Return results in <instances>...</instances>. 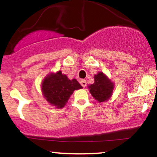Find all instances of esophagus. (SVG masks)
Masks as SVG:
<instances>
[{
    "instance_id": "obj_1",
    "label": "esophagus",
    "mask_w": 157,
    "mask_h": 157,
    "mask_svg": "<svg viewBox=\"0 0 157 157\" xmlns=\"http://www.w3.org/2000/svg\"><path fill=\"white\" fill-rule=\"evenodd\" d=\"M80 84H81V86H82V87L85 88L86 86V85H87V83H86V80H82L80 81Z\"/></svg>"
}]
</instances>
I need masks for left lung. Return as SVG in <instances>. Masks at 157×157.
<instances>
[{"instance_id": "8db88e82", "label": "left lung", "mask_w": 157, "mask_h": 157, "mask_svg": "<svg viewBox=\"0 0 157 157\" xmlns=\"http://www.w3.org/2000/svg\"><path fill=\"white\" fill-rule=\"evenodd\" d=\"M94 82L88 86L89 92L100 103L109 100L112 96L114 82H112L103 72L99 71L94 77Z\"/></svg>"}]
</instances>
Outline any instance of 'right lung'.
<instances>
[{
	"label": "right lung",
	"instance_id": "1",
	"mask_svg": "<svg viewBox=\"0 0 157 157\" xmlns=\"http://www.w3.org/2000/svg\"><path fill=\"white\" fill-rule=\"evenodd\" d=\"M82 89L76 79L69 80L61 71L46 75L41 83V91L50 105L62 109L67 103L75 90Z\"/></svg>",
	"mask_w": 157,
	"mask_h": 157
}]
</instances>
